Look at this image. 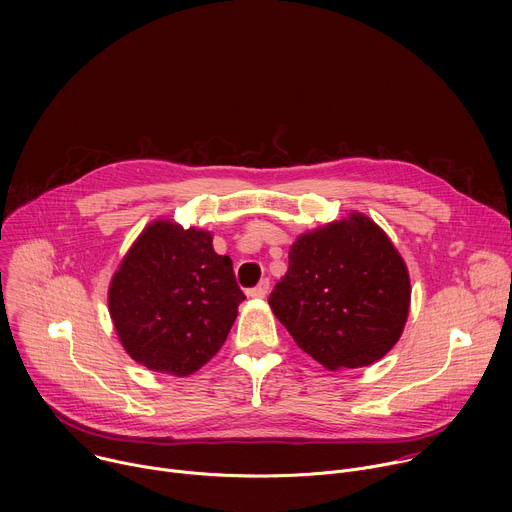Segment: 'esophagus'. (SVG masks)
Returning <instances> with one entry per match:
<instances>
[{
    "instance_id": "34e87169",
    "label": "esophagus",
    "mask_w": 512,
    "mask_h": 512,
    "mask_svg": "<svg viewBox=\"0 0 512 512\" xmlns=\"http://www.w3.org/2000/svg\"><path fill=\"white\" fill-rule=\"evenodd\" d=\"M267 291H269V279H261L253 289H249V291H247V294H249V298L263 300V298L267 296Z\"/></svg>"
}]
</instances>
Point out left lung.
I'll return each mask as SVG.
<instances>
[{
    "label": "left lung",
    "mask_w": 512,
    "mask_h": 512,
    "mask_svg": "<svg viewBox=\"0 0 512 512\" xmlns=\"http://www.w3.org/2000/svg\"><path fill=\"white\" fill-rule=\"evenodd\" d=\"M411 304L403 257L369 216L304 233L269 296L275 318L324 369H360L401 338Z\"/></svg>",
    "instance_id": "obj_1"
}]
</instances>
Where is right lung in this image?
<instances>
[{
  "label": "right lung",
  "instance_id": "1",
  "mask_svg": "<svg viewBox=\"0 0 512 512\" xmlns=\"http://www.w3.org/2000/svg\"><path fill=\"white\" fill-rule=\"evenodd\" d=\"M245 294L212 235L154 221L109 285V314L125 352L143 367L188 377L221 350Z\"/></svg>",
  "mask_w": 512,
  "mask_h": 512
}]
</instances>
